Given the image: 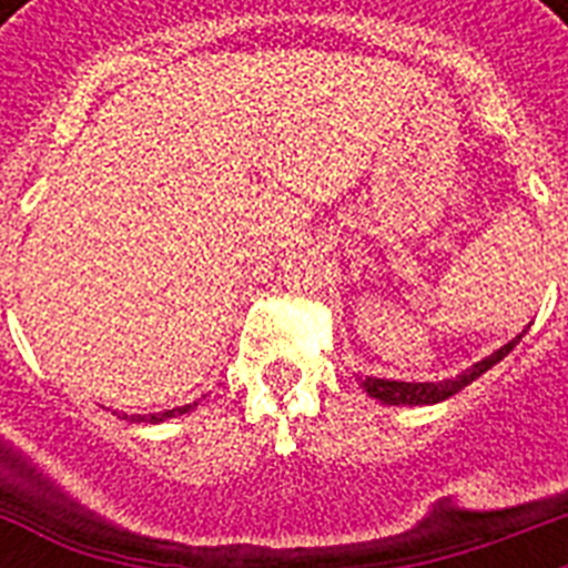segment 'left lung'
<instances>
[{"instance_id": "left-lung-1", "label": "left lung", "mask_w": 568, "mask_h": 568, "mask_svg": "<svg viewBox=\"0 0 568 568\" xmlns=\"http://www.w3.org/2000/svg\"><path fill=\"white\" fill-rule=\"evenodd\" d=\"M521 336H525V329H521ZM521 336H516L513 342H507L504 347H498L495 354H489L486 359L475 363L471 368H466L463 374H457L454 379H439V383H404V379H379V377H365L359 379L363 388L372 397H377L379 404L388 406H415V404H439L445 397L457 395L459 388H466L471 379H477L480 374H486L493 368L495 363H501L504 356L510 354L513 347L519 345Z\"/></svg>"}]
</instances>
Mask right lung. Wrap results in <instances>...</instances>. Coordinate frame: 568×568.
Segmentation results:
<instances>
[{
    "instance_id": "obj_1",
    "label": "right lung",
    "mask_w": 568,
    "mask_h": 568,
    "mask_svg": "<svg viewBox=\"0 0 568 568\" xmlns=\"http://www.w3.org/2000/svg\"><path fill=\"white\" fill-rule=\"evenodd\" d=\"M196 404H185V406H176V409H164V413H153V415H132L129 422H150V424H159V422H168V418H176L182 413H191Z\"/></svg>"
}]
</instances>
